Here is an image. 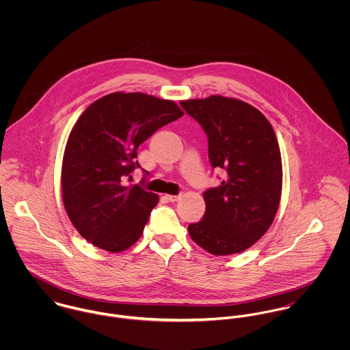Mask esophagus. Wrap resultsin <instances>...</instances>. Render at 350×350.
<instances>
[{
  "instance_id": "34e87169",
  "label": "esophagus",
  "mask_w": 350,
  "mask_h": 350,
  "mask_svg": "<svg viewBox=\"0 0 350 350\" xmlns=\"http://www.w3.org/2000/svg\"><path fill=\"white\" fill-rule=\"evenodd\" d=\"M164 198L168 200V202H172V203H174V202H178L180 197H179V196H165Z\"/></svg>"
}]
</instances>
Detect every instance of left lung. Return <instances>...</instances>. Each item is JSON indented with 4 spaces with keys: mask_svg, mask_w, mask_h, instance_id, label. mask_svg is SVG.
I'll return each instance as SVG.
<instances>
[{
    "mask_svg": "<svg viewBox=\"0 0 350 350\" xmlns=\"http://www.w3.org/2000/svg\"><path fill=\"white\" fill-rule=\"evenodd\" d=\"M208 139V159L226 171L218 187L203 193L206 211L189 225L190 237L215 256L248 250L278 213L283 167L275 131L250 103L222 96L180 102Z\"/></svg>",
    "mask_w": 350,
    "mask_h": 350,
    "instance_id": "8db88e82",
    "label": "left lung"
}]
</instances>
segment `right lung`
<instances>
[{"instance_id":"1","label":"right lung","mask_w":350,"mask_h":350,"mask_svg":"<svg viewBox=\"0 0 350 350\" xmlns=\"http://www.w3.org/2000/svg\"><path fill=\"white\" fill-rule=\"evenodd\" d=\"M183 114L174 100L122 92L81 114L63 154L62 200L85 240L118 253L142 237L159 197L139 185L125 186V179L139 167V146Z\"/></svg>"}]
</instances>
